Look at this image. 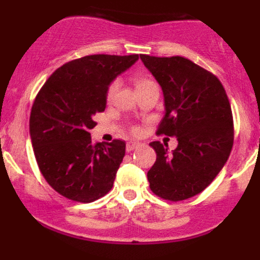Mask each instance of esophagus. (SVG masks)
Masks as SVG:
<instances>
[{
  "mask_svg": "<svg viewBox=\"0 0 260 260\" xmlns=\"http://www.w3.org/2000/svg\"><path fill=\"white\" fill-rule=\"evenodd\" d=\"M139 147H140L139 143H137V142H127L126 149H127V151H132V150H134V149H137V148H139Z\"/></svg>",
  "mask_w": 260,
  "mask_h": 260,
  "instance_id": "1",
  "label": "esophagus"
}]
</instances>
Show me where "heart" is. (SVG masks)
<instances>
[{
	"label": "heart",
	"instance_id": "heart-1",
	"mask_svg": "<svg viewBox=\"0 0 260 260\" xmlns=\"http://www.w3.org/2000/svg\"><path fill=\"white\" fill-rule=\"evenodd\" d=\"M133 82H134V86H136L137 91L142 90V89L147 88V86L153 84V82H151L150 79L143 76H136L134 77ZM117 90H118V82L116 80V82H113L112 84L109 86V90H107V100H112Z\"/></svg>",
	"mask_w": 260,
	"mask_h": 260
}]
</instances>
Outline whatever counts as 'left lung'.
<instances>
[{
  "mask_svg": "<svg viewBox=\"0 0 260 260\" xmlns=\"http://www.w3.org/2000/svg\"><path fill=\"white\" fill-rule=\"evenodd\" d=\"M164 94L165 116L159 134L177 138L169 153L151 142L156 161L148 171L150 189L177 202L204 190L221 171L234 144V120L229 98L213 73L181 56L140 55Z\"/></svg>",
  "mask_w": 260,
  "mask_h": 260,
  "instance_id": "8db88e82",
  "label": "left lung"
}]
</instances>
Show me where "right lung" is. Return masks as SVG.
<instances>
[{
  "label": "right lung",
  "instance_id": "add662e5",
  "mask_svg": "<svg viewBox=\"0 0 260 260\" xmlns=\"http://www.w3.org/2000/svg\"><path fill=\"white\" fill-rule=\"evenodd\" d=\"M138 55H90L56 70L31 107L30 138L41 174L59 194L79 203L101 198L113 186L126 143H92V116L105 111L111 83Z\"/></svg>",
  "mask_w": 260,
  "mask_h": 260
}]
</instances>
